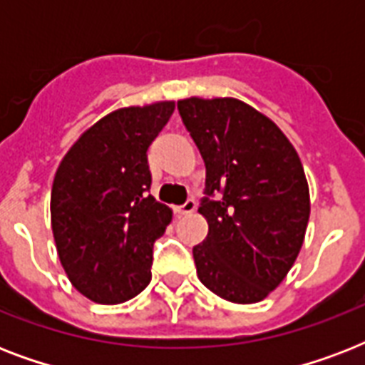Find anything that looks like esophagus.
Returning a JSON list of instances; mask_svg holds the SVG:
<instances>
[{
    "mask_svg": "<svg viewBox=\"0 0 365 365\" xmlns=\"http://www.w3.org/2000/svg\"><path fill=\"white\" fill-rule=\"evenodd\" d=\"M197 210V202L193 199H187L182 206H178L176 212L178 214H191V212Z\"/></svg>",
    "mask_w": 365,
    "mask_h": 365,
    "instance_id": "34e87169",
    "label": "esophagus"
}]
</instances>
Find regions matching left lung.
I'll return each mask as SVG.
<instances>
[{
    "label": "left lung",
    "instance_id": "left-lung-1",
    "mask_svg": "<svg viewBox=\"0 0 365 365\" xmlns=\"http://www.w3.org/2000/svg\"><path fill=\"white\" fill-rule=\"evenodd\" d=\"M178 110L206 166L199 212L208 235L193 248L197 277L231 303H257L286 278L305 239L311 199L299 155L237 98L193 96Z\"/></svg>",
    "mask_w": 365,
    "mask_h": 365
}]
</instances>
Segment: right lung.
Here are the masks:
<instances>
[{
	"label": "right lung",
	"mask_w": 365,
	"mask_h": 365,
	"mask_svg": "<svg viewBox=\"0 0 365 365\" xmlns=\"http://www.w3.org/2000/svg\"><path fill=\"white\" fill-rule=\"evenodd\" d=\"M174 102L111 111L79 136L54 174L51 225L60 263L94 303L132 299L151 280L153 242L172 210L149 195L148 148Z\"/></svg>",
	"instance_id": "add662e5"
}]
</instances>
